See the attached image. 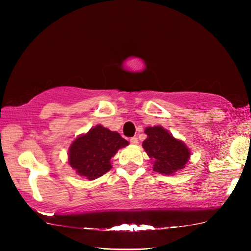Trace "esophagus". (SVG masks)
Returning <instances> with one entry per match:
<instances>
[{
    "label": "esophagus",
    "mask_w": 251,
    "mask_h": 251,
    "mask_svg": "<svg viewBox=\"0 0 251 251\" xmlns=\"http://www.w3.org/2000/svg\"><path fill=\"white\" fill-rule=\"evenodd\" d=\"M130 143H131V145H134V146H137L138 145V143H139V141H138V139H137V138L136 137H132V138H130Z\"/></svg>",
    "instance_id": "1"
}]
</instances>
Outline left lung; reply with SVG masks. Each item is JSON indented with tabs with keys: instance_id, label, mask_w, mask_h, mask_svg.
I'll use <instances>...</instances> for the list:
<instances>
[{
	"instance_id": "left-lung-1",
	"label": "left lung",
	"mask_w": 251,
	"mask_h": 251,
	"mask_svg": "<svg viewBox=\"0 0 251 251\" xmlns=\"http://www.w3.org/2000/svg\"><path fill=\"white\" fill-rule=\"evenodd\" d=\"M147 139L142 147L152 159L153 170L165 176L183 169L190 159V149L183 141L176 139L162 126L147 127Z\"/></svg>"
}]
</instances>
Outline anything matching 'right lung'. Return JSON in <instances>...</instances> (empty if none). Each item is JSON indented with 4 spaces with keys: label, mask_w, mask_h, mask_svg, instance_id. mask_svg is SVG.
Masks as SVG:
<instances>
[{
    "label": "right lung",
    "mask_w": 251,
    "mask_h": 251,
    "mask_svg": "<svg viewBox=\"0 0 251 251\" xmlns=\"http://www.w3.org/2000/svg\"><path fill=\"white\" fill-rule=\"evenodd\" d=\"M126 146L128 141L119 132L97 125L72 142L69 148V165L81 177L97 179L109 172L112 168L111 158Z\"/></svg>",
    "instance_id": "obj_1"
}]
</instances>
